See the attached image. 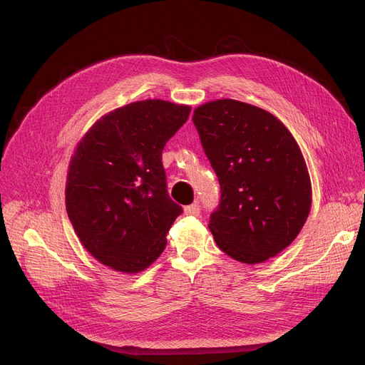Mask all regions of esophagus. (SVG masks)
<instances>
[{"label":"esophagus","mask_w":365,"mask_h":365,"mask_svg":"<svg viewBox=\"0 0 365 365\" xmlns=\"http://www.w3.org/2000/svg\"><path fill=\"white\" fill-rule=\"evenodd\" d=\"M200 213H201V205L198 202H194V204L185 207L186 216H200Z\"/></svg>","instance_id":"obj_1"}]
</instances>
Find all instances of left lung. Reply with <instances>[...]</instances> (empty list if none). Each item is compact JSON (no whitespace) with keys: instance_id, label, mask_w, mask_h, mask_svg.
<instances>
[{"instance_id":"8db88e82","label":"left lung","mask_w":365,"mask_h":365,"mask_svg":"<svg viewBox=\"0 0 365 365\" xmlns=\"http://www.w3.org/2000/svg\"><path fill=\"white\" fill-rule=\"evenodd\" d=\"M192 121L220 183L208 225L216 244L248 264L277 256L299 235L312 202L292 133L272 113L232 99L198 106Z\"/></svg>"}]
</instances>
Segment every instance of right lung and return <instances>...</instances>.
Wrapping results in <instances>:
<instances>
[{"label": "right lung", "mask_w": 365, "mask_h": 365, "mask_svg": "<svg viewBox=\"0 0 365 365\" xmlns=\"http://www.w3.org/2000/svg\"><path fill=\"white\" fill-rule=\"evenodd\" d=\"M189 112L165 101L125 105L96 123L73 153L69 220L87 252L115 271L138 274L157 260L183 212L168 197L163 149Z\"/></svg>", "instance_id": "add662e5"}]
</instances>
